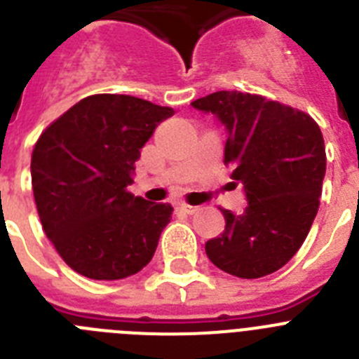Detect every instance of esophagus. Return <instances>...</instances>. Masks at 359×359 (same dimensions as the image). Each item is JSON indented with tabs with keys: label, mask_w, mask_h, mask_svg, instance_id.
I'll list each match as a JSON object with an SVG mask.
<instances>
[{
	"label": "esophagus",
	"mask_w": 359,
	"mask_h": 359,
	"mask_svg": "<svg viewBox=\"0 0 359 359\" xmlns=\"http://www.w3.org/2000/svg\"><path fill=\"white\" fill-rule=\"evenodd\" d=\"M177 208H180L182 212H185V214H189V215L196 214V212L199 210V207H192V205H187V203H180V205H177Z\"/></svg>",
	"instance_id": "esophagus-1"
}]
</instances>
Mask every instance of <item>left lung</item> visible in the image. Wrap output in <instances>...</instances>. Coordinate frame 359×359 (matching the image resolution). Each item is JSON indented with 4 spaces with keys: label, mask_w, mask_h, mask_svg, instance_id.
I'll use <instances>...</instances> for the list:
<instances>
[{
    "label": "left lung",
    "mask_w": 359,
    "mask_h": 359,
    "mask_svg": "<svg viewBox=\"0 0 359 359\" xmlns=\"http://www.w3.org/2000/svg\"><path fill=\"white\" fill-rule=\"evenodd\" d=\"M192 107L226 131L224 163L243 185V214L223 210L226 226L207 241L212 264L239 278L273 273L306 241L318 212L325 145L318 123L302 111L261 95L215 91Z\"/></svg>",
    "instance_id": "left-lung-1"
}]
</instances>
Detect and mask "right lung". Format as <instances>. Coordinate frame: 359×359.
Returning <instances> with one entry per match:
<instances>
[{
	"label": "right lung",
	"instance_id": "obj_1",
	"mask_svg": "<svg viewBox=\"0 0 359 359\" xmlns=\"http://www.w3.org/2000/svg\"><path fill=\"white\" fill-rule=\"evenodd\" d=\"M174 115L129 95L82 98L46 128L32 152V189L62 261L93 280H118L149 264L172 215L169 203L128 192L140 149Z\"/></svg>",
	"mask_w": 359,
	"mask_h": 359
}]
</instances>
